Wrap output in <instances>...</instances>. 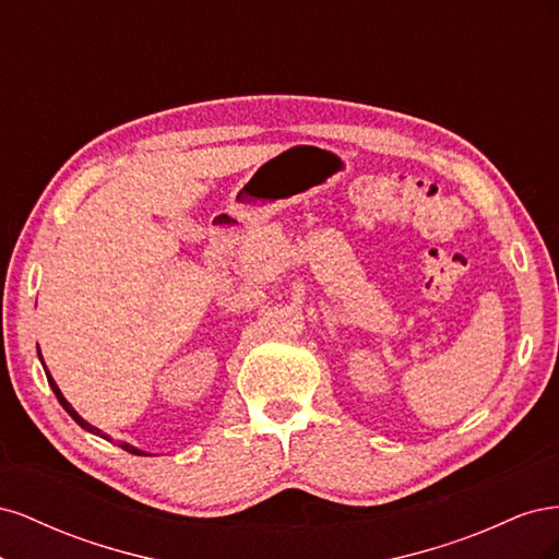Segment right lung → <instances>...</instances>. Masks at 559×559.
Masks as SVG:
<instances>
[{
  "instance_id": "obj_1",
  "label": "right lung",
  "mask_w": 559,
  "mask_h": 559,
  "mask_svg": "<svg viewBox=\"0 0 559 559\" xmlns=\"http://www.w3.org/2000/svg\"><path fill=\"white\" fill-rule=\"evenodd\" d=\"M41 364H44V359H41ZM46 378H48V384H50V389H53V394L58 396V401H60V405H62V408L67 411V413H70V417L76 421V425L81 427V429H86V431H91V433H95V436H103V438H107V441H111V438L107 436V433H103V431H99L97 427H93V425H88V421L86 419H83L74 408H72V405H70V401H67L64 396H62V392H60V389H58V384H56V380L53 378H50V373H48V370H46ZM118 445H121L123 450H128L130 454H146L144 450H138V448H134V445H130V443H118Z\"/></svg>"
}]
</instances>
